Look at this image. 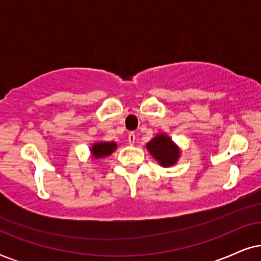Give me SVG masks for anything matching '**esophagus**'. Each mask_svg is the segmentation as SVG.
<instances>
[{
  "instance_id": "34e87169",
  "label": "esophagus",
  "mask_w": 261,
  "mask_h": 261,
  "mask_svg": "<svg viewBox=\"0 0 261 261\" xmlns=\"http://www.w3.org/2000/svg\"><path fill=\"white\" fill-rule=\"evenodd\" d=\"M127 140H128V143H130L131 145H134L135 141H136V135H135L134 133H130V134H128Z\"/></svg>"
}]
</instances>
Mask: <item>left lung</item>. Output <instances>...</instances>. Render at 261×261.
I'll return each mask as SVG.
<instances>
[{"instance_id":"1","label":"left lung","mask_w":261,"mask_h":261,"mask_svg":"<svg viewBox=\"0 0 261 261\" xmlns=\"http://www.w3.org/2000/svg\"><path fill=\"white\" fill-rule=\"evenodd\" d=\"M149 154L154 158L160 166L172 167L178 163L181 150L171 137L165 133L158 134L145 145Z\"/></svg>"}]
</instances>
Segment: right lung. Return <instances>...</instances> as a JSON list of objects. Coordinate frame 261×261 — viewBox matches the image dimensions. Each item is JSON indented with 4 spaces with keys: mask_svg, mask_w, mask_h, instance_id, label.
<instances>
[{
    "mask_svg": "<svg viewBox=\"0 0 261 261\" xmlns=\"http://www.w3.org/2000/svg\"><path fill=\"white\" fill-rule=\"evenodd\" d=\"M117 149L116 142H95L90 147V158L93 160H100L109 158L112 152Z\"/></svg>",
    "mask_w": 261,
    "mask_h": 261,
    "instance_id": "right-lung-1",
    "label": "right lung"
}]
</instances>
